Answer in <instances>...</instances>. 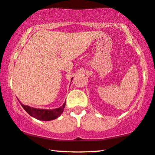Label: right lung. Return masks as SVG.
<instances>
[{"label": "right lung", "mask_w": 155, "mask_h": 155, "mask_svg": "<svg viewBox=\"0 0 155 155\" xmlns=\"http://www.w3.org/2000/svg\"><path fill=\"white\" fill-rule=\"evenodd\" d=\"M73 79V77L71 78V82ZM21 105L25 109V110L29 114L30 116L34 117L38 120L41 121H51L53 119L58 118L62 114V113L64 111L65 107V102L60 107L53 109V110H45V109H37L34 107H31L28 105H25L22 103H21Z\"/></svg>", "instance_id": "right-lung-1"}]
</instances>
